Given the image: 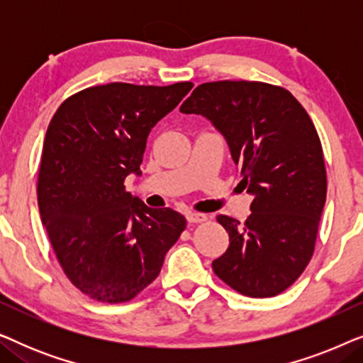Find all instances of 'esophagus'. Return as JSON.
Masks as SVG:
<instances>
[{
    "label": "esophagus",
    "mask_w": 363,
    "mask_h": 363,
    "mask_svg": "<svg viewBox=\"0 0 363 363\" xmlns=\"http://www.w3.org/2000/svg\"><path fill=\"white\" fill-rule=\"evenodd\" d=\"M186 220L188 223H193V225H196V223H203L208 220L206 215H203V213H195V211H188L186 213Z\"/></svg>",
    "instance_id": "1"
}]
</instances>
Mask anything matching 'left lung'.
Returning <instances> with one entry per match:
<instances>
[{
    "label": "left lung",
    "instance_id": "obj_1",
    "mask_svg": "<svg viewBox=\"0 0 363 363\" xmlns=\"http://www.w3.org/2000/svg\"><path fill=\"white\" fill-rule=\"evenodd\" d=\"M180 112L225 135L240 185L255 196L242 225L216 216L230 246L213 271L242 296L281 294L309 264L325 205L324 152L309 113L287 89L257 81L201 84Z\"/></svg>",
    "mask_w": 363,
    "mask_h": 363
}]
</instances>
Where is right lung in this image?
<instances>
[{"label": "right lung", "mask_w": 363, "mask_h": 363, "mask_svg": "<svg viewBox=\"0 0 363 363\" xmlns=\"http://www.w3.org/2000/svg\"><path fill=\"white\" fill-rule=\"evenodd\" d=\"M191 82H111L67 97L49 122L38 205L67 279L99 302L121 304L152 284L186 228L170 208H148L125 190L140 173L147 137Z\"/></svg>", "instance_id": "add662e5"}]
</instances>
